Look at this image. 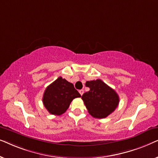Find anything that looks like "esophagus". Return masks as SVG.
<instances>
[{
  "mask_svg": "<svg viewBox=\"0 0 158 158\" xmlns=\"http://www.w3.org/2000/svg\"><path fill=\"white\" fill-rule=\"evenodd\" d=\"M79 93H80V94H81V96H82V95L83 94V93H84V90H79Z\"/></svg>",
  "mask_w": 158,
  "mask_h": 158,
  "instance_id": "1",
  "label": "esophagus"
}]
</instances>
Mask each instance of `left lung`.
<instances>
[{"label": "left lung", "mask_w": 158, "mask_h": 158, "mask_svg": "<svg viewBox=\"0 0 158 158\" xmlns=\"http://www.w3.org/2000/svg\"><path fill=\"white\" fill-rule=\"evenodd\" d=\"M85 85L90 90L83 94L81 98L93 117L106 118L118 106L119 103L118 94L101 80L87 81Z\"/></svg>", "instance_id": "1"}]
</instances>
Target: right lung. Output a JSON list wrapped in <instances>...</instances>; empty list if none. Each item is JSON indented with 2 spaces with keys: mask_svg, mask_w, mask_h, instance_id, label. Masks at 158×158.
Listing matches in <instances>:
<instances>
[{
  "mask_svg": "<svg viewBox=\"0 0 158 158\" xmlns=\"http://www.w3.org/2000/svg\"><path fill=\"white\" fill-rule=\"evenodd\" d=\"M81 96L73 83L59 77L47 86L42 101L49 113L60 116L67 111L73 99Z\"/></svg>",
  "mask_w": 158,
  "mask_h": 158,
  "instance_id": "1",
  "label": "right lung"
}]
</instances>
